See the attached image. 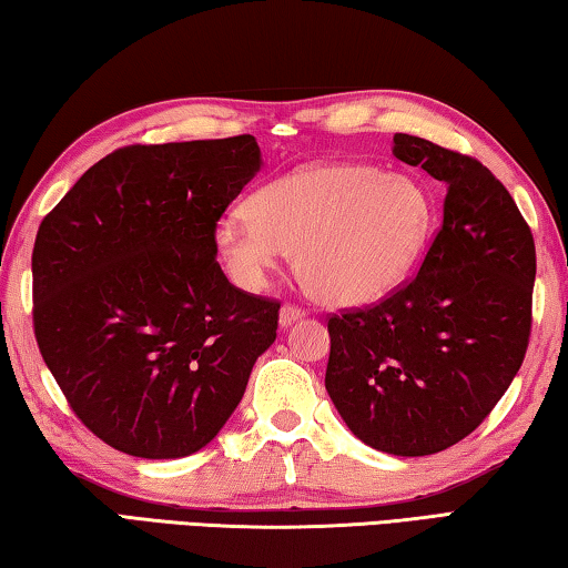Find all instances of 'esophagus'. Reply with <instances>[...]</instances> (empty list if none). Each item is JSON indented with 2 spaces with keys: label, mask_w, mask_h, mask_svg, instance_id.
Here are the masks:
<instances>
[{
  "label": "esophagus",
  "mask_w": 568,
  "mask_h": 568,
  "mask_svg": "<svg viewBox=\"0 0 568 568\" xmlns=\"http://www.w3.org/2000/svg\"><path fill=\"white\" fill-rule=\"evenodd\" d=\"M305 315V311H301L297 305H283L281 307V325L283 328H287V325H293L295 321H301Z\"/></svg>",
  "instance_id": "esophagus-1"
}]
</instances>
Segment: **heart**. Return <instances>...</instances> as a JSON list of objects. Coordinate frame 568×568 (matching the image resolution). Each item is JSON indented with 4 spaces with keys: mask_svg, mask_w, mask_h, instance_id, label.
<instances>
[{
    "mask_svg": "<svg viewBox=\"0 0 568 568\" xmlns=\"http://www.w3.org/2000/svg\"><path fill=\"white\" fill-rule=\"evenodd\" d=\"M247 217L227 215L215 247L230 275L255 291L295 253L315 301L371 305L406 281L434 227L428 192L406 175L358 162H321L257 187Z\"/></svg>",
    "mask_w": 568,
    "mask_h": 568,
    "instance_id": "obj_1",
    "label": "heart"
}]
</instances>
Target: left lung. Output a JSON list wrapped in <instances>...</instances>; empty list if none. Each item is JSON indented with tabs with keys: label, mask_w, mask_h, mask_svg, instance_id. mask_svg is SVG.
Wrapping results in <instances>:
<instances>
[{
	"label": "left lung",
	"mask_w": 568,
	"mask_h": 568,
	"mask_svg": "<svg viewBox=\"0 0 568 568\" xmlns=\"http://www.w3.org/2000/svg\"><path fill=\"white\" fill-rule=\"evenodd\" d=\"M393 155L444 182V223L408 285L328 321L325 390L363 444L430 456L476 430L521 368L536 247L478 160L403 132Z\"/></svg>",
	"instance_id": "left-lung-1"
}]
</instances>
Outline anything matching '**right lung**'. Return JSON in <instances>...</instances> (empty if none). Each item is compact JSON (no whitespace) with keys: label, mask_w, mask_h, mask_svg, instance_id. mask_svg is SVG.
Instances as JSON below:
<instances>
[{"label":"right lung","mask_w":568,"mask_h":568,"mask_svg":"<svg viewBox=\"0 0 568 568\" xmlns=\"http://www.w3.org/2000/svg\"><path fill=\"white\" fill-rule=\"evenodd\" d=\"M263 160L253 134L130 145L42 220L34 335L84 426L138 458L207 446L271 348L281 303L217 265L215 227Z\"/></svg>","instance_id":"add662e5"}]
</instances>
